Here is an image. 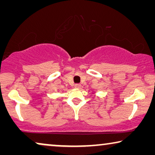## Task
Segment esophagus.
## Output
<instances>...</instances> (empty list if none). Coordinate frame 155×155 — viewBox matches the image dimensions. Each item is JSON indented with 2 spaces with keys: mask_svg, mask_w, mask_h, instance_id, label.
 Here are the masks:
<instances>
[{
  "mask_svg": "<svg viewBox=\"0 0 155 155\" xmlns=\"http://www.w3.org/2000/svg\"><path fill=\"white\" fill-rule=\"evenodd\" d=\"M80 87H81V84H75V87L76 89H80Z\"/></svg>",
  "mask_w": 155,
  "mask_h": 155,
  "instance_id": "34e87169",
  "label": "esophagus"
}]
</instances>
